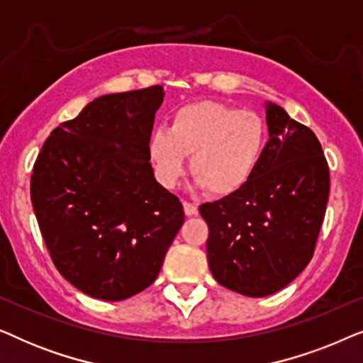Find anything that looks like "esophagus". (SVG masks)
<instances>
[{"label": "esophagus", "instance_id": "esophagus-1", "mask_svg": "<svg viewBox=\"0 0 363 363\" xmlns=\"http://www.w3.org/2000/svg\"><path fill=\"white\" fill-rule=\"evenodd\" d=\"M183 211H185L186 216H195L198 213V208H196V205H193V203L183 201Z\"/></svg>", "mask_w": 363, "mask_h": 363}]
</instances>
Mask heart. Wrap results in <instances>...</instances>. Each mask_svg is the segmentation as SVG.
Instances as JSON below:
<instances>
[{"instance_id":"obj_1","label":"heart","mask_w":363,"mask_h":363,"mask_svg":"<svg viewBox=\"0 0 363 363\" xmlns=\"http://www.w3.org/2000/svg\"><path fill=\"white\" fill-rule=\"evenodd\" d=\"M267 147V125L259 113L203 101L178 108L170 127L155 128L147 152L157 182L173 190L186 172L213 196L241 191L259 168Z\"/></svg>"}]
</instances>
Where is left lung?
<instances>
[{
	"label": "left lung",
	"mask_w": 363,
	"mask_h": 363,
	"mask_svg": "<svg viewBox=\"0 0 363 363\" xmlns=\"http://www.w3.org/2000/svg\"><path fill=\"white\" fill-rule=\"evenodd\" d=\"M269 140L241 191L205 203L208 266L218 284L247 297L281 291L314 252L329 200V167L314 132L266 102Z\"/></svg>",
	"instance_id": "8db88e82"
}]
</instances>
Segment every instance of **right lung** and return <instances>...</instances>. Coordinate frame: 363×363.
I'll return each instance as SVG.
<instances>
[{"label":"right lung","mask_w":363,"mask_h":363,"mask_svg":"<svg viewBox=\"0 0 363 363\" xmlns=\"http://www.w3.org/2000/svg\"><path fill=\"white\" fill-rule=\"evenodd\" d=\"M162 86L94 99L44 142L31 203L54 266L84 294L123 301L157 279L185 220L147 142Z\"/></svg>","instance_id":"obj_1"}]
</instances>
